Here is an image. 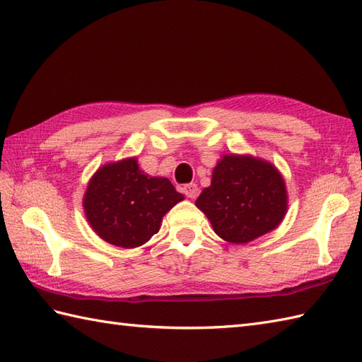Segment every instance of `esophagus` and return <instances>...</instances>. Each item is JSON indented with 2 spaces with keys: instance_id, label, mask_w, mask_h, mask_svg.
Masks as SVG:
<instances>
[{
  "instance_id": "esophagus-1",
  "label": "esophagus",
  "mask_w": 362,
  "mask_h": 362,
  "mask_svg": "<svg viewBox=\"0 0 362 362\" xmlns=\"http://www.w3.org/2000/svg\"><path fill=\"white\" fill-rule=\"evenodd\" d=\"M183 193H185V196L189 199H196L199 194V187L196 183H188V185L183 187Z\"/></svg>"
}]
</instances>
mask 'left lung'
<instances>
[{"label":"left lung","mask_w":362,"mask_h":362,"mask_svg":"<svg viewBox=\"0 0 362 362\" xmlns=\"http://www.w3.org/2000/svg\"><path fill=\"white\" fill-rule=\"evenodd\" d=\"M196 206L219 238L245 244L281 224L288 211L286 183L271 161L245 153H224Z\"/></svg>","instance_id":"8db88e82"}]
</instances>
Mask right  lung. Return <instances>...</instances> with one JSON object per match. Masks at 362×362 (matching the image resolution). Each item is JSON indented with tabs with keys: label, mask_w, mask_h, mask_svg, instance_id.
I'll return each mask as SVG.
<instances>
[{
	"label": "right lung",
	"mask_w": 362,
	"mask_h": 362,
	"mask_svg": "<svg viewBox=\"0 0 362 362\" xmlns=\"http://www.w3.org/2000/svg\"><path fill=\"white\" fill-rule=\"evenodd\" d=\"M183 199L166 177H151L136 157H127L103 165L91 175L82 206L101 240L134 249L158 232L165 214Z\"/></svg>",
	"instance_id": "add662e5"
}]
</instances>
